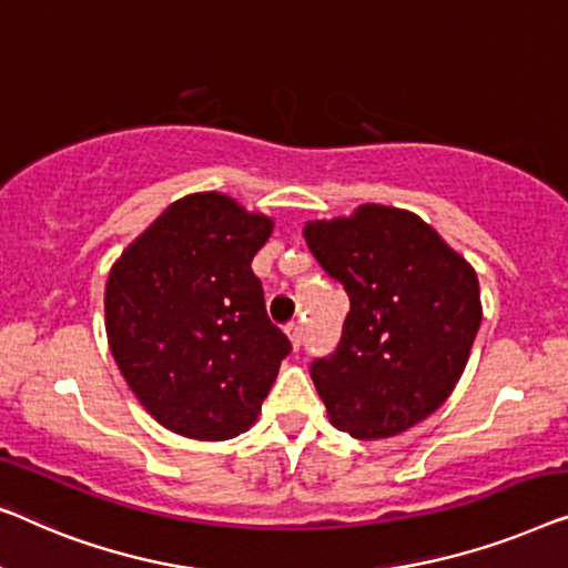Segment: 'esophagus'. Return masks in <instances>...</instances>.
I'll list each match as a JSON object with an SVG mask.
<instances>
[{"instance_id":"esophagus-1","label":"esophagus","mask_w":568,"mask_h":568,"mask_svg":"<svg viewBox=\"0 0 568 568\" xmlns=\"http://www.w3.org/2000/svg\"><path fill=\"white\" fill-rule=\"evenodd\" d=\"M285 332H287V337H291L293 347H298L301 339H303V326L298 322H291V324L285 326Z\"/></svg>"}]
</instances>
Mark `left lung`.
<instances>
[{"instance_id": "8db88e82", "label": "left lung", "mask_w": 568, "mask_h": 568, "mask_svg": "<svg viewBox=\"0 0 568 568\" xmlns=\"http://www.w3.org/2000/svg\"><path fill=\"white\" fill-rule=\"evenodd\" d=\"M349 295L339 345L311 363L329 422L381 440L440 409L468 363L481 295L474 267L409 211L367 203L303 229Z\"/></svg>"}]
</instances>
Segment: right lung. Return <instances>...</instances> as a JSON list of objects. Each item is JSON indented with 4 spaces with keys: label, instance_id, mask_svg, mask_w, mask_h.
Listing matches in <instances>:
<instances>
[{
    "label": "right lung",
    "instance_id": "obj_1",
    "mask_svg": "<svg viewBox=\"0 0 568 568\" xmlns=\"http://www.w3.org/2000/svg\"><path fill=\"white\" fill-rule=\"evenodd\" d=\"M273 219L221 193L172 203L108 275L105 329L159 425L229 440L257 422L291 339L270 322L252 260Z\"/></svg>",
    "mask_w": 568,
    "mask_h": 568
}]
</instances>
